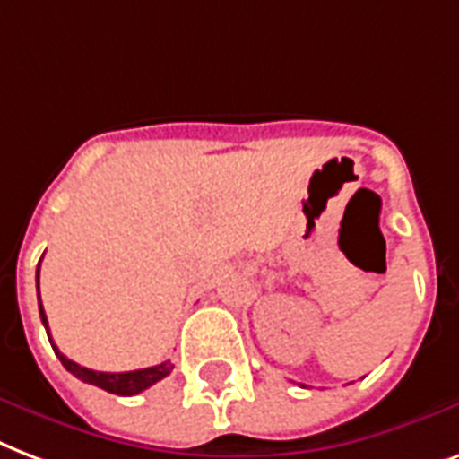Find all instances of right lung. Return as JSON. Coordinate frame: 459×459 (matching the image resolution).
<instances>
[{
  "label": "right lung",
  "mask_w": 459,
  "mask_h": 459,
  "mask_svg": "<svg viewBox=\"0 0 459 459\" xmlns=\"http://www.w3.org/2000/svg\"><path fill=\"white\" fill-rule=\"evenodd\" d=\"M38 307H40V318L42 325L48 330L49 337V328H48V316H45V308H42L40 301V263H38ZM52 350L56 351V357L64 364L66 371L81 378L83 383H91V385H98V388L108 390V393H115V395H138V393H143L145 388H151L152 383L162 381L165 376H169L174 366L169 361H162L158 366H151V368H138V371H124V374H105V371H93V368H85V366L76 364V361H71L62 354V351L56 350V344L52 342Z\"/></svg>",
  "instance_id": "add662e5"
}]
</instances>
